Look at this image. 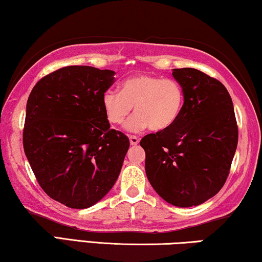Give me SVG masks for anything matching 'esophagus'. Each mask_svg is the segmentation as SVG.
<instances>
[{"label":"esophagus","instance_id":"esophagus-1","mask_svg":"<svg viewBox=\"0 0 262 262\" xmlns=\"http://www.w3.org/2000/svg\"><path fill=\"white\" fill-rule=\"evenodd\" d=\"M129 142L132 146H136L140 142V139L138 138V136H134V135H130L129 136Z\"/></svg>","mask_w":262,"mask_h":262}]
</instances>
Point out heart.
Returning <instances> with one entry per match:
<instances>
[{
    "instance_id": "heart-1",
    "label": "heart",
    "mask_w": 262,
    "mask_h": 262,
    "mask_svg": "<svg viewBox=\"0 0 262 262\" xmlns=\"http://www.w3.org/2000/svg\"><path fill=\"white\" fill-rule=\"evenodd\" d=\"M185 102L182 85L173 79L138 74L121 83V91L113 89L102 94L104 115L111 124L120 126L130 115L133 106L136 114L127 124L130 132L149 127L153 132H163L177 122Z\"/></svg>"
}]
</instances>
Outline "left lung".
Listing matches in <instances>:
<instances>
[{"mask_svg": "<svg viewBox=\"0 0 262 262\" xmlns=\"http://www.w3.org/2000/svg\"><path fill=\"white\" fill-rule=\"evenodd\" d=\"M171 75L185 92L181 114L140 144L155 192L170 205L192 207L224 187L239 132L231 95L220 81L194 68L174 69Z\"/></svg>", "mask_w": 262, "mask_h": 262, "instance_id": "left-lung-1", "label": "left lung"}]
</instances>
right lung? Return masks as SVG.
<instances>
[{
    "mask_svg": "<svg viewBox=\"0 0 262 262\" xmlns=\"http://www.w3.org/2000/svg\"><path fill=\"white\" fill-rule=\"evenodd\" d=\"M114 74L68 66L42 77L27 101V159L47 195L70 208H88L112 189L129 148L101 104Z\"/></svg>",
    "mask_w": 262,
    "mask_h": 262,
    "instance_id": "obj_1",
    "label": "right lung"
}]
</instances>
